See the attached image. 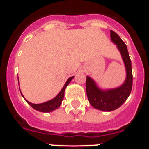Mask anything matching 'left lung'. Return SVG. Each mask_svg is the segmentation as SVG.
I'll use <instances>...</instances> for the list:
<instances>
[{
	"mask_svg": "<svg viewBox=\"0 0 149 149\" xmlns=\"http://www.w3.org/2000/svg\"><path fill=\"white\" fill-rule=\"evenodd\" d=\"M111 41L119 49L126 70L125 81L120 86L114 89H102L98 86L95 81L86 76V90L89 103L94 108L102 111L110 112L122 106L130 95L132 89L133 74L131 61L126 45L119 35L110 30Z\"/></svg>",
	"mask_w": 149,
	"mask_h": 149,
	"instance_id": "left-lung-1",
	"label": "left lung"
}]
</instances>
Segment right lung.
Masks as SVG:
<instances>
[{
	"label": "right lung",
	"instance_id": "right-lung-1",
	"mask_svg": "<svg viewBox=\"0 0 149 149\" xmlns=\"http://www.w3.org/2000/svg\"><path fill=\"white\" fill-rule=\"evenodd\" d=\"M73 78H74V76L73 77H69V78L67 80L65 85L63 86V87L62 88V89L60 90V93H58V95H57L55 98H54L53 99L50 100V101L44 102V103L33 104L31 103V102H30V101H27V100L24 98L23 95L22 94V93H21V94H22V97H23V98L25 99V101H27V104L32 107L34 110H37V111H39V112H42V113H50V112H52L54 111V110H56V109H57L61 105L62 101H63V98H64V94H65V88H66V86L69 84V83L72 81V80ZM18 85H19V80H18ZM19 89H20V87H19Z\"/></svg>",
	"mask_w": 149,
	"mask_h": 149
}]
</instances>
